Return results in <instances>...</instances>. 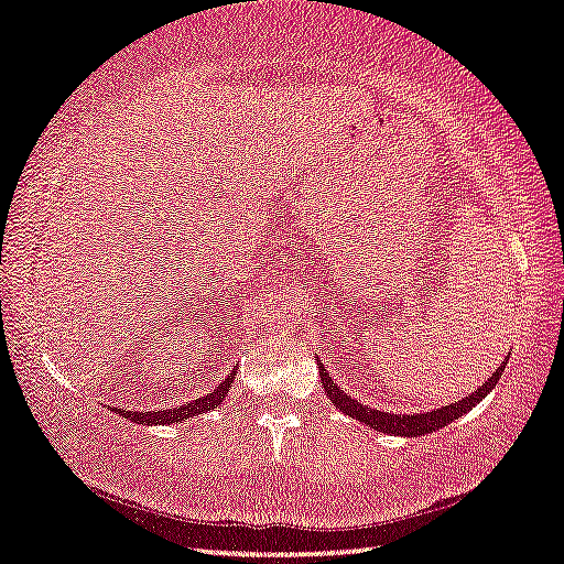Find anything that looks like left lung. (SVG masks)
Returning <instances> with one entry per match:
<instances>
[{
	"label": "left lung",
	"instance_id": "1",
	"mask_svg": "<svg viewBox=\"0 0 564 564\" xmlns=\"http://www.w3.org/2000/svg\"><path fill=\"white\" fill-rule=\"evenodd\" d=\"M505 366H507V359L487 381H481V387L471 391L469 397H464L459 401H454V404H446V406H440L434 411H422V414H391V411L373 409L369 404H364V401H359V399L348 397L344 389L336 387L334 379L328 377V371L324 369V364L321 361H318V377H321V387H324L326 397L330 399V404L338 406V411H344L346 416L359 419L361 424L377 429V432H383V434L422 436V434H432V432H436V429H442L446 424H452L454 419H459L462 414H467V411L475 409L479 401L497 387V381L502 379Z\"/></svg>",
	"mask_w": 564,
	"mask_h": 564
}]
</instances>
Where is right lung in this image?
I'll list each match as a JSON object with an SVG mask.
<instances>
[{"label":"right lung","mask_w":564,"mask_h":564,"mask_svg":"<svg viewBox=\"0 0 564 564\" xmlns=\"http://www.w3.org/2000/svg\"><path fill=\"white\" fill-rule=\"evenodd\" d=\"M236 373L238 369H234L228 373L226 379H223L216 389L210 391V394H205L200 399H193L187 401L183 406H175V409H163V411H124V409H115V414H120L124 419H130V422L142 424V426H155V424H183L185 419H193L198 414H205V411H213L218 409L223 401H226L228 391L234 389V381H236Z\"/></svg>","instance_id":"right-lung-1"}]
</instances>
